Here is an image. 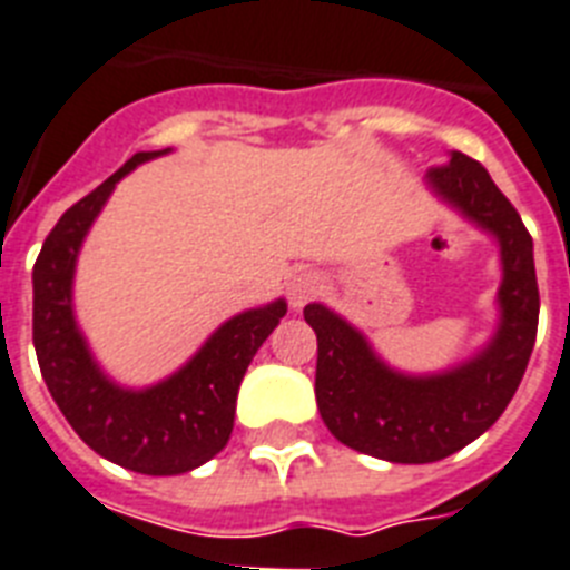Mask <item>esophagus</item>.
Listing matches in <instances>:
<instances>
[{"label": "esophagus", "mask_w": 570, "mask_h": 570, "mask_svg": "<svg viewBox=\"0 0 570 570\" xmlns=\"http://www.w3.org/2000/svg\"><path fill=\"white\" fill-rule=\"evenodd\" d=\"M320 276L314 271H296L288 279V303L291 308H303L305 303H312L314 296L320 294Z\"/></svg>", "instance_id": "1"}]
</instances>
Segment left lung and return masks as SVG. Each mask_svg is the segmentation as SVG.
Wrapping results in <instances>:
<instances>
[{
  "label": "left lung",
  "mask_w": 570,
  "mask_h": 570,
  "mask_svg": "<svg viewBox=\"0 0 570 570\" xmlns=\"http://www.w3.org/2000/svg\"><path fill=\"white\" fill-rule=\"evenodd\" d=\"M425 186L498 242V326L487 346L443 373L411 375L381 361L364 332L326 305L303 312L317 335L320 416L343 445L390 463H434L495 425L528 370L539 326L533 238L487 168L451 150Z\"/></svg>",
  "instance_id": "obj_1"
}]
</instances>
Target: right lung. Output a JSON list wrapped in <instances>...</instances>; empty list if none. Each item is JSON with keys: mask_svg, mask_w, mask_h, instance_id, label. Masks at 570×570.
<instances>
[{"mask_svg": "<svg viewBox=\"0 0 570 570\" xmlns=\"http://www.w3.org/2000/svg\"><path fill=\"white\" fill-rule=\"evenodd\" d=\"M168 150H139L69 206L35 265V350L42 381L89 449L139 474L191 472L227 445L244 373L288 312L285 299H274L235 314L177 373L150 387H121L98 366L72 308L78 253L116 183Z\"/></svg>", "mask_w": 570, "mask_h": 570, "instance_id": "add662e5", "label": "right lung"}]
</instances>
